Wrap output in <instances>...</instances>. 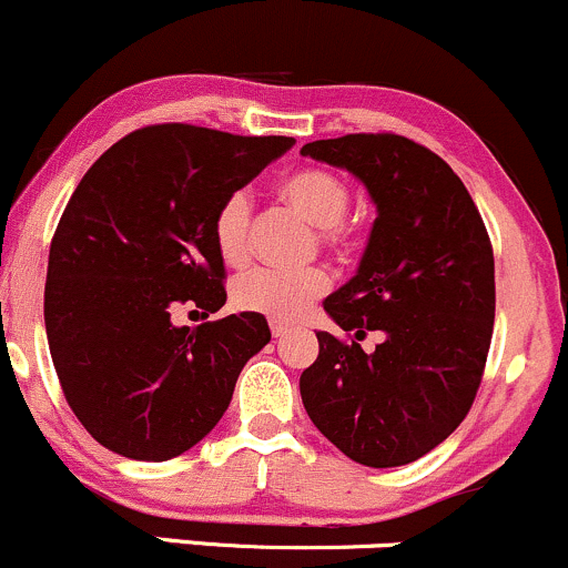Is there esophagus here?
Instances as JSON below:
<instances>
[{"mask_svg":"<svg viewBox=\"0 0 568 568\" xmlns=\"http://www.w3.org/2000/svg\"><path fill=\"white\" fill-rule=\"evenodd\" d=\"M271 333L273 338H284L286 333H292V325L284 323V320H271Z\"/></svg>","mask_w":568,"mask_h":568,"instance_id":"obj_1","label":"esophagus"}]
</instances>
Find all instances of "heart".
<instances>
[{
    "mask_svg": "<svg viewBox=\"0 0 568 568\" xmlns=\"http://www.w3.org/2000/svg\"><path fill=\"white\" fill-rule=\"evenodd\" d=\"M278 196L295 210L301 219L320 230V241L331 251L347 254L349 232L342 219L349 210V185L338 174L320 166H303L290 172L278 183ZM251 204L243 191H235L221 202L213 219V243L226 265H243L248 256ZM327 276L320 267L306 271H271L254 267L243 273L232 286V301L245 312H260L276 320H292L306 312L308 303L325 292Z\"/></svg>",
    "mask_w": 568,
    "mask_h": 568,
    "instance_id": "1",
    "label": "heart"
}]
</instances>
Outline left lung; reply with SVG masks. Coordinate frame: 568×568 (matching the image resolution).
Segmentation results:
<instances>
[{"label": "left lung", "mask_w": 568, "mask_h": 568, "mask_svg": "<svg viewBox=\"0 0 568 568\" xmlns=\"http://www.w3.org/2000/svg\"><path fill=\"white\" fill-rule=\"evenodd\" d=\"M301 155L347 169L377 207L358 273L323 303L355 342L317 331L303 407L349 459L407 465L440 446L476 399L495 325L489 235L454 169L413 139L347 133ZM369 329L384 342L364 354Z\"/></svg>", "instance_id": "obj_1"}]
</instances>
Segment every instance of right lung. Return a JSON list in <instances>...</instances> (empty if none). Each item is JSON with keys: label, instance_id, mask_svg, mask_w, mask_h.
I'll return each instance as SVG.
<instances>
[{"label": "right lung", "instance_id": "add662e5", "mask_svg": "<svg viewBox=\"0 0 568 568\" xmlns=\"http://www.w3.org/2000/svg\"><path fill=\"white\" fill-rule=\"evenodd\" d=\"M292 144L166 122L111 144L75 185L49 251L45 336L70 410L109 452L163 462L194 448L271 342L256 312L196 327L172 314L224 306L215 210Z\"/></svg>", "mask_w": 568, "mask_h": 568}]
</instances>
